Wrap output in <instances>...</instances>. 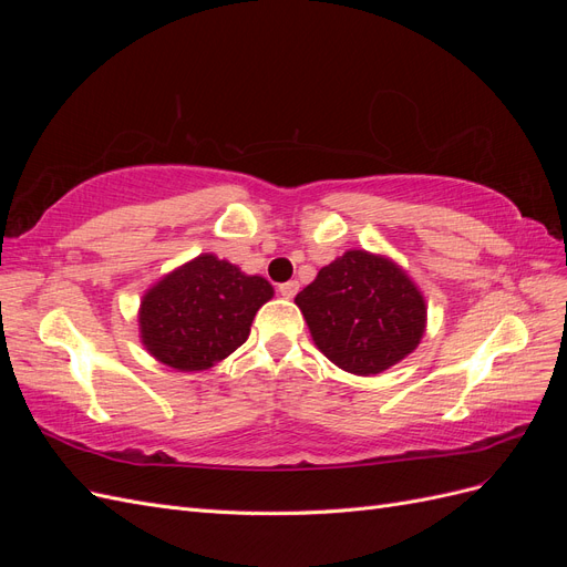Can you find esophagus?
<instances>
[{
	"mask_svg": "<svg viewBox=\"0 0 567 567\" xmlns=\"http://www.w3.org/2000/svg\"><path fill=\"white\" fill-rule=\"evenodd\" d=\"M298 288H300V284L298 281H286V284H281L279 286V293L284 296V298H296V293H298Z\"/></svg>",
	"mask_w": 567,
	"mask_h": 567,
	"instance_id": "34e87169",
	"label": "esophagus"
}]
</instances>
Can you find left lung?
<instances>
[{
    "label": "left lung",
    "mask_w": 567,
    "mask_h": 567,
    "mask_svg": "<svg viewBox=\"0 0 567 567\" xmlns=\"http://www.w3.org/2000/svg\"><path fill=\"white\" fill-rule=\"evenodd\" d=\"M315 346L336 367L375 375L419 348L425 300L406 271L383 255L348 250L296 296Z\"/></svg>",
    "instance_id": "left-lung-1"
}]
</instances>
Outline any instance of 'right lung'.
Returning a JSON list of instances; mask_svg holds the SVG:
<instances>
[{"instance_id":"right-lung-1","label":"right lung","mask_w":567,"mask_h":567,"mask_svg":"<svg viewBox=\"0 0 567 567\" xmlns=\"http://www.w3.org/2000/svg\"><path fill=\"white\" fill-rule=\"evenodd\" d=\"M274 288L203 252L151 286L140 307L144 348L177 371H205L241 348Z\"/></svg>"}]
</instances>
